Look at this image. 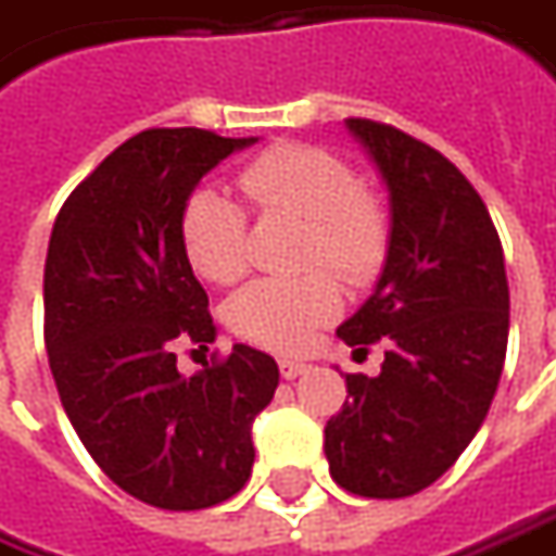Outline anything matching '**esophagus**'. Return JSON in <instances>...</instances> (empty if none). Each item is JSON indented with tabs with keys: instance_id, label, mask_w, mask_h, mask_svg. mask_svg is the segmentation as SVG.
Segmentation results:
<instances>
[{
	"instance_id": "esophagus-1",
	"label": "esophagus",
	"mask_w": 556,
	"mask_h": 556,
	"mask_svg": "<svg viewBox=\"0 0 556 556\" xmlns=\"http://www.w3.org/2000/svg\"><path fill=\"white\" fill-rule=\"evenodd\" d=\"M311 369L307 363H298V359H279V375L286 378V381H292L298 375H304Z\"/></svg>"
}]
</instances>
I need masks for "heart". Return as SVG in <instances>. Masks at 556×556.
<instances>
[{"instance_id": "obj_1", "label": "heart", "mask_w": 556, "mask_h": 556, "mask_svg": "<svg viewBox=\"0 0 556 556\" xmlns=\"http://www.w3.org/2000/svg\"><path fill=\"white\" fill-rule=\"evenodd\" d=\"M240 190L261 215L307 220L304 267L326 264L348 282H369L391 245L381 202L359 190L351 165L316 144L267 147L242 165ZM181 249L193 274L227 286L245 270V212L218 187H197L181 212ZM341 311V289L326 270L298 279H255L227 301V326L270 351L304 348Z\"/></svg>"}]
</instances>
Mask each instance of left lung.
Masks as SVG:
<instances>
[{"label":"left lung","instance_id":"1","mask_svg":"<svg viewBox=\"0 0 556 556\" xmlns=\"http://www.w3.org/2000/svg\"><path fill=\"white\" fill-rule=\"evenodd\" d=\"M391 200V245L375 292L338 338L384 341L381 372L344 375L326 425L338 486L406 498L440 480L486 418L507 351L505 252L480 193L433 147L393 125L348 119Z\"/></svg>","mask_w":556,"mask_h":556}]
</instances>
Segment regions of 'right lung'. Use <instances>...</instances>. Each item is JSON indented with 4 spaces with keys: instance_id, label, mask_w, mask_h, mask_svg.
Listing matches in <instances>:
<instances>
[{
    "instance_id": "1",
    "label": "right lung",
    "mask_w": 556,
    "mask_h": 556,
    "mask_svg": "<svg viewBox=\"0 0 556 556\" xmlns=\"http://www.w3.org/2000/svg\"><path fill=\"white\" fill-rule=\"evenodd\" d=\"M255 141L147 128L70 193L51 230L46 348L64 412L98 468L163 510L220 505L245 486L252 421L279 384L274 356L249 344L190 378L175 356V341H215L184 258V202Z\"/></svg>"
}]
</instances>
